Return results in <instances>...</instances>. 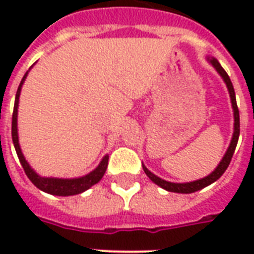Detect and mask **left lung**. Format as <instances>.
I'll return each mask as SVG.
<instances>
[{"label": "left lung", "instance_id": "8db88e82", "mask_svg": "<svg viewBox=\"0 0 254 254\" xmlns=\"http://www.w3.org/2000/svg\"><path fill=\"white\" fill-rule=\"evenodd\" d=\"M209 61V63L213 65V68L216 69L217 72L220 73V76L223 77V80L227 84V88H228L229 96H231V103H232L233 108V117H235V127H233V135L232 139H231V143H229V147L227 153L224 154L223 159L220 161V163L217 165V167L213 170L212 173L207 175L205 178H201V179H197V181L189 182V183H173V182H167L161 179L159 177L154 175V174L149 171L146 167L143 166V171L146 174L147 177L150 178L151 182H154L155 185H158L159 187H162L166 191H170V192H178V193H191L195 192V191H199V190L204 189L207 186H209L213 182H216L219 178L224 174V171L227 170V167L229 166L231 163V159H232V155L235 153V149H236L237 141H239V135H240V115H239V108H237L236 104V96H235V89H233L232 81L229 79L228 73L225 72L224 68L221 67L220 63L215 59V58H207Z\"/></svg>", "mask_w": 254, "mask_h": 254}]
</instances>
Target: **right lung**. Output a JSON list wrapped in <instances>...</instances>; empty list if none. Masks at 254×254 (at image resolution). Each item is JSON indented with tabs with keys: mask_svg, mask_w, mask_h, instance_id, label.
Returning <instances> with one entry per match:
<instances>
[{
	"mask_svg": "<svg viewBox=\"0 0 254 254\" xmlns=\"http://www.w3.org/2000/svg\"><path fill=\"white\" fill-rule=\"evenodd\" d=\"M27 73H25V76L22 77L21 84L17 89V95H15V103H14V111H13V119H11V138H13L14 147L17 151L18 158L21 162L22 167L25 170L26 175L29 178L30 181L33 182L34 186L38 187L42 191H45L51 195H58V196H71V195H77V193L84 192L85 190L92 187L96 183H99L100 179L104 177V174L107 171L108 167V159L109 157L105 155L101 162L93 171L89 174L84 175L81 178H73V179H63V178H45L38 175L34 171L27 161L25 159L23 154H22L21 147H19V142H18V129H17V116H18V103H19V95H21V88L23 81H25Z\"/></svg>",
	"mask_w": 254,
	"mask_h": 254,
	"instance_id": "obj_1",
	"label": "right lung"
}]
</instances>
